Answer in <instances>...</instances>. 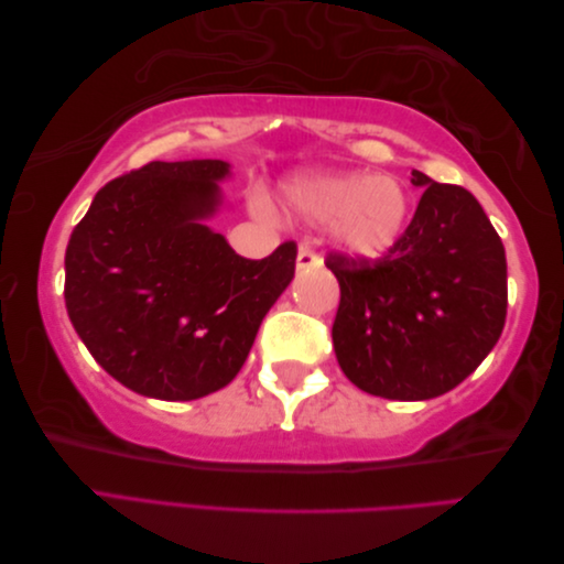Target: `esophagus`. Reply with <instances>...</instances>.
I'll return each mask as SVG.
<instances>
[{"label": "esophagus", "mask_w": 564, "mask_h": 564, "mask_svg": "<svg viewBox=\"0 0 564 564\" xmlns=\"http://www.w3.org/2000/svg\"><path fill=\"white\" fill-rule=\"evenodd\" d=\"M297 271H305V269H317V267H322V259H319V254L317 251L310 247L307 242H303L301 245V251H297Z\"/></svg>", "instance_id": "obj_1"}]
</instances>
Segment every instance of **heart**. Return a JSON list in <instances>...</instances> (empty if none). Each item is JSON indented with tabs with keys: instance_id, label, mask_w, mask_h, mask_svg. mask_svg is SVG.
<instances>
[{
	"instance_id": "b5f03b06",
	"label": "heart",
	"mask_w": 564,
	"mask_h": 564,
	"mask_svg": "<svg viewBox=\"0 0 564 564\" xmlns=\"http://www.w3.org/2000/svg\"><path fill=\"white\" fill-rule=\"evenodd\" d=\"M285 203L315 223H337L341 245L358 257L388 251L406 225L410 200L390 176L319 174L285 186Z\"/></svg>"
}]
</instances>
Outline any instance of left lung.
<instances>
[{"label": "left lung", "mask_w": 564, "mask_h": 564, "mask_svg": "<svg viewBox=\"0 0 564 564\" xmlns=\"http://www.w3.org/2000/svg\"><path fill=\"white\" fill-rule=\"evenodd\" d=\"M426 186L412 223L380 259L329 251L341 301L337 361L356 388L386 400L453 390L495 349L507 319L505 245L470 191Z\"/></svg>", "instance_id": "obj_1"}]
</instances>
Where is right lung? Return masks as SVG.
Returning a JSON list of instances; mask_svg holds the SVG:
<instances>
[{
	"mask_svg": "<svg viewBox=\"0 0 564 564\" xmlns=\"http://www.w3.org/2000/svg\"><path fill=\"white\" fill-rule=\"evenodd\" d=\"M227 174L220 160L150 162L99 188L72 230V327L106 373L145 398L225 388L295 273V242L245 259L203 225Z\"/></svg>",
	"mask_w": 564,
	"mask_h": 564,
	"instance_id": "1",
	"label": "right lung"
}]
</instances>
